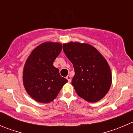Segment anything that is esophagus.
I'll use <instances>...</instances> for the list:
<instances>
[{
    "mask_svg": "<svg viewBox=\"0 0 133 133\" xmlns=\"http://www.w3.org/2000/svg\"><path fill=\"white\" fill-rule=\"evenodd\" d=\"M66 78L68 79V82H71V77L69 75H68L66 77Z\"/></svg>",
    "mask_w": 133,
    "mask_h": 133,
    "instance_id": "34e87169",
    "label": "esophagus"
}]
</instances>
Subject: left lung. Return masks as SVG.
Returning a JSON list of instances; mask_svg holds the SVG:
<instances>
[{"mask_svg":"<svg viewBox=\"0 0 133 133\" xmlns=\"http://www.w3.org/2000/svg\"><path fill=\"white\" fill-rule=\"evenodd\" d=\"M63 50L73 65L71 84L78 96L91 103L101 100L112 84L111 71L106 59L88 43L69 42L63 45Z\"/></svg>","mask_w":133,"mask_h":133,"instance_id":"8db88e82","label":"left lung"}]
</instances>
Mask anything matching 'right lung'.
<instances>
[{
  "label": "right lung",
  "instance_id": "add662e5",
  "mask_svg": "<svg viewBox=\"0 0 133 133\" xmlns=\"http://www.w3.org/2000/svg\"><path fill=\"white\" fill-rule=\"evenodd\" d=\"M62 49L61 43L45 42L36 47L26 61L23 73L24 88L38 102L52 101L68 82L53 65Z\"/></svg>",
  "mask_w": 133,
  "mask_h": 133
}]
</instances>
